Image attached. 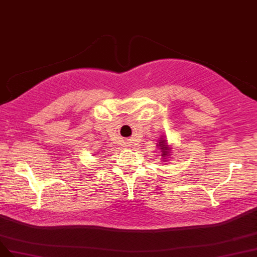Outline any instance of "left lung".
<instances>
[{
	"instance_id": "8db88e82",
	"label": "left lung",
	"mask_w": 257,
	"mask_h": 257,
	"mask_svg": "<svg viewBox=\"0 0 257 257\" xmlns=\"http://www.w3.org/2000/svg\"><path fill=\"white\" fill-rule=\"evenodd\" d=\"M158 146H159L160 150H162V151H161V153H162L163 159H165L166 157H168L170 155V148L167 145V142L164 139H160Z\"/></svg>"
}]
</instances>
